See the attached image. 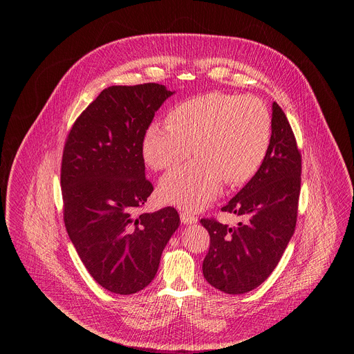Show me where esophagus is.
Masks as SVG:
<instances>
[{
  "label": "esophagus",
  "instance_id": "34e87169",
  "mask_svg": "<svg viewBox=\"0 0 354 354\" xmlns=\"http://www.w3.org/2000/svg\"><path fill=\"white\" fill-rule=\"evenodd\" d=\"M180 220L183 224H194L197 221V216L189 213V212H182L180 213Z\"/></svg>",
  "mask_w": 354,
  "mask_h": 354
}]
</instances>
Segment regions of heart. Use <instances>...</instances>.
I'll use <instances>...</instances> for the list:
<instances>
[{
	"label": "heart",
	"mask_w": 354,
	"mask_h": 354,
	"mask_svg": "<svg viewBox=\"0 0 354 354\" xmlns=\"http://www.w3.org/2000/svg\"><path fill=\"white\" fill-rule=\"evenodd\" d=\"M272 138V118L262 99L209 92L176 105L168 124L153 123L142 138V156L154 171L175 168L160 182L167 203L186 210L209 206L223 183L248 182L263 164Z\"/></svg>",
	"instance_id": "b5f03b06"
}]
</instances>
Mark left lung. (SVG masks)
Instances as JSON below:
<instances>
[{
    "mask_svg": "<svg viewBox=\"0 0 354 354\" xmlns=\"http://www.w3.org/2000/svg\"><path fill=\"white\" fill-rule=\"evenodd\" d=\"M299 189L301 153L284 112L274 102L268 156L254 178L221 209L242 221L231 228L216 218L200 220L210 234L203 274L213 287L243 294L270 276L294 234Z\"/></svg>",
    "mask_w": 354,
    "mask_h": 354,
    "instance_id": "1",
    "label": "left lung"
}]
</instances>
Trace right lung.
Listing matches in <instances>:
<instances>
[{"label": "right lung", "instance_id": "right-lung-1", "mask_svg": "<svg viewBox=\"0 0 354 354\" xmlns=\"http://www.w3.org/2000/svg\"><path fill=\"white\" fill-rule=\"evenodd\" d=\"M172 93L156 82L109 86L66 138L64 225L89 274L116 294H134L151 283L179 227L174 207L137 213L154 190L145 178L142 138Z\"/></svg>", "mask_w": 354, "mask_h": 354}]
</instances>
